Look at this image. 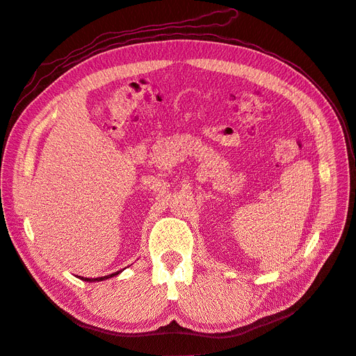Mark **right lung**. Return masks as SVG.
<instances>
[{"mask_svg":"<svg viewBox=\"0 0 356 356\" xmlns=\"http://www.w3.org/2000/svg\"><path fill=\"white\" fill-rule=\"evenodd\" d=\"M120 272H115V273H111V275H108V276H101V277H81L83 281H89V282H95V281H105V279H108V277H113V276H115V275H118Z\"/></svg>","mask_w":356,"mask_h":356,"instance_id":"right-lung-1","label":"right lung"}]
</instances>
